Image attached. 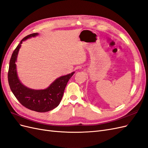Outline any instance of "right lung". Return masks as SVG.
Here are the masks:
<instances>
[{
  "instance_id": "add662e5",
  "label": "right lung",
  "mask_w": 148,
  "mask_h": 148,
  "mask_svg": "<svg viewBox=\"0 0 148 148\" xmlns=\"http://www.w3.org/2000/svg\"><path fill=\"white\" fill-rule=\"evenodd\" d=\"M38 34L36 33L25 37L13 51L10 60L8 80L11 91L21 104L31 110L38 112H46L59 105L66 84L75 71L57 78L44 89H31L21 83L18 77L16 66L19 50L22 42Z\"/></svg>"
}]
</instances>
